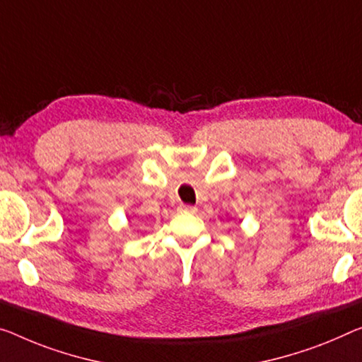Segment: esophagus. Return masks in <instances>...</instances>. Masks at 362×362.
I'll return each mask as SVG.
<instances>
[{"label": "esophagus", "mask_w": 362, "mask_h": 362, "mask_svg": "<svg viewBox=\"0 0 362 362\" xmlns=\"http://www.w3.org/2000/svg\"><path fill=\"white\" fill-rule=\"evenodd\" d=\"M177 210H180L181 214H194L197 209L194 207V205H185V204H181L180 207H177Z\"/></svg>", "instance_id": "obj_1"}]
</instances>
